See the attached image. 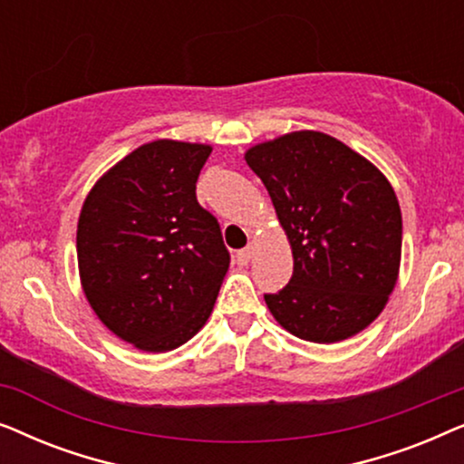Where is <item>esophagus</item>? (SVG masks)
I'll return each instance as SVG.
<instances>
[{
    "label": "esophagus",
    "instance_id": "esophagus-1",
    "mask_svg": "<svg viewBox=\"0 0 464 464\" xmlns=\"http://www.w3.org/2000/svg\"><path fill=\"white\" fill-rule=\"evenodd\" d=\"M251 256H253V246H245V249H240V251L237 253V262H238L240 266H246V264H249Z\"/></svg>",
    "mask_w": 464,
    "mask_h": 464
}]
</instances>
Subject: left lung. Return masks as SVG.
Here are the masks:
<instances>
[{"label": "left lung", "instance_id": "1", "mask_svg": "<svg viewBox=\"0 0 464 464\" xmlns=\"http://www.w3.org/2000/svg\"><path fill=\"white\" fill-rule=\"evenodd\" d=\"M294 251V275L264 294L297 338L340 342L382 313L401 259V211L386 177L338 139L300 130L245 156Z\"/></svg>", "mask_w": 464, "mask_h": 464}]
</instances>
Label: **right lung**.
<instances>
[{"instance_id": "add662e5", "label": "right lung", "mask_w": 464, "mask_h": 464, "mask_svg": "<svg viewBox=\"0 0 464 464\" xmlns=\"http://www.w3.org/2000/svg\"><path fill=\"white\" fill-rule=\"evenodd\" d=\"M208 154L198 143H145L101 177L82 207V287L99 319L141 351L186 344L230 266L218 219L196 200Z\"/></svg>"}]
</instances>
